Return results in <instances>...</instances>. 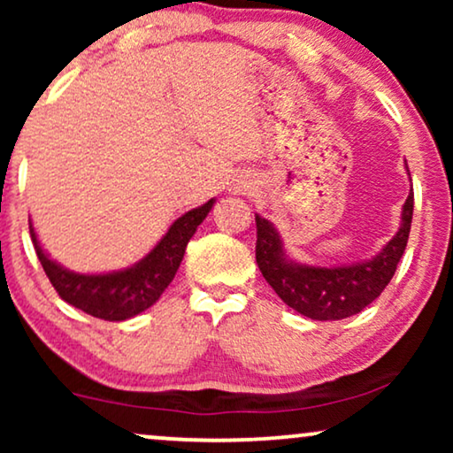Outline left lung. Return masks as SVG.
Listing matches in <instances>:
<instances>
[{"label": "left lung", "mask_w": 453, "mask_h": 453, "mask_svg": "<svg viewBox=\"0 0 453 453\" xmlns=\"http://www.w3.org/2000/svg\"><path fill=\"white\" fill-rule=\"evenodd\" d=\"M412 210L414 194L411 189L402 206L398 233L383 245L377 256L357 264L330 265V268L288 257L278 228L264 216L256 214V259L259 272L276 290V295L305 318L318 321L350 318L371 305L392 280L411 234Z\"/></svg>", "instance_id": "left-lung-1"}]
</instances>
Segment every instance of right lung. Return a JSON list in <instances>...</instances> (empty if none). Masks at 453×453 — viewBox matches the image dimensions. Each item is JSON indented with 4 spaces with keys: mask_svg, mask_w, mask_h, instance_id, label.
I'll return each mask as SVG.
<instances>
[{
    "mask_svg": "<svg viewBox=\"0 0 453 453\" xmlns=\"http://www.w3.org/2000/svg\"><path fill=\"white\" fill-rule=\"evenodd\" d=\"M212 206L214 200H208L203 206L179 216L165 233V237L140 262L129 268L103 272V274H80L49 257L36 237L33 222L28 220L30 239H33L42 270L61 299L76 309H82L92 318L123 321L146 311L160 299V295L177 274L189 239L194 237Z\"/></svg>",
    "mask_w": 453,
    "mask_h": 453,
    "instance_id": "obj_1",
    "label": "right lung"
}]
</instances>
